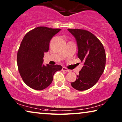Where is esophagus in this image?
<instances>
[{
  "mask_svg": "<svg viewBox=\"0 0 122 122\" xmlns=\"http://www.w3.org/2000/svg\"><path fill=\"white\" fill-rule=\"evenodd\" d=\"M62 71H68V72H70V71H71V70L68 69V68H66V67H63L62 68Z\"/></svg>",
  "mask_w": 122,
  "mask_h": 122,
  "instance_id": "34e87169",
  "label": "esophagus"
}]
</instances>
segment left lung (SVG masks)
<instances>
[{"label":"left lung","instance_id":"left-lung-1","mask_svg":"<svg viewBox=\"0 0 122 122\" xmlns=\"http://www.w3.org/2000/svg\"><path fill=\"white\" fill-rule=\"evenodd\" d=\"M74 36L78 48V57L83 66L71 86L78 91H86L96 84L104 71L106 51L101 41L90 31L68 29Z\"/></svg>","mask_w":122,"mask_h":122}]
</instances>
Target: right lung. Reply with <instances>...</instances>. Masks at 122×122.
Segmentation results:
<instances>
[{"mask_svg": "<svg viewBox=\"0 0 122 122\" xmlns=\"http://www.w3.org/2000/svg\"><path fill=\"white\" fill-rule=\"evenodd\" d=\"M61 30L39 26L26 33L21 41L17 54L18 71L24 82L33 89L41 91L47 88L54 73L62 68L60 65L43 64L50 41Z\"/></svg>", "mask_w": 122, "mask_h": 122, "instance_id": "right-lung-1", "label": "right lung"}]
</instances>
